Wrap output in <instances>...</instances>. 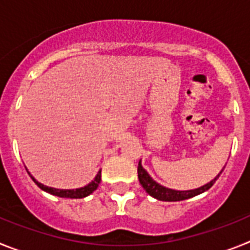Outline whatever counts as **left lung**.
Masks as SVG:
<instances>
[{"label": "left lung", "mask_w": 250, "mask_h": 250, "mask_svg": "<svg viewBox=\"0 0 250 250\" xmlns=\"http://www.w3.org/2000/svg\"><path fill=\"white\" fill-rule=\"evenodd\" d=\"M220 175V174H219ZM219 175L216 176L214 180H211L210 183H208L207 185H203L202 188H198V189H194V190H173V189H167V188L163 187V185L158 184L155 180H152L151 176L147 174L146 170L141 167L140 161H139L138 167V178L140 184L143 185V188L145 189L149 195H151L152 198H155L158 200H163V202H180V200L189 199V198H193L195 195H199V194L204 193L208 189H210L213 187V184L215 183V180L219 178Z\"/></svg>", "instance_id": "1"}]
</instances>
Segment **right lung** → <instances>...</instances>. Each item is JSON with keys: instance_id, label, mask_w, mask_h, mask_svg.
Instances as JSON below:
<instances>
[{"instance_id": "obj_1", "label": "right lung", "mask_w": 250, "mask_h": 250, "mask_svg": "<svg viewBox=\"0 0 250 250\" xmlns=\"http://www.w3.org/2000/svg\"><path fill=\"white\" fill-rule=\"evenodd\" d=\"M30 176H31V179H32V180L36 183V185L40 188V189H42V190L47 191V193L52 194V195L60 196V198H71V199H77V198H79V199H80V198H85V196L90 195L92 191H95L96 189H98L99 184H100V182H101V170L98 173V175H96V178H95L94 182H91L89 185H86V187L80 188V189H75V190H63V189H54V188H48V187H46V185H43V184H41V183L37 182L36 179L31 175V174H30Z\"/></svg>"}]
</instances>
